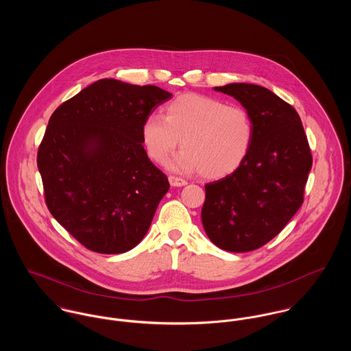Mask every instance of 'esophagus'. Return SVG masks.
<instances>
[{
    "label": "esophagus",
    "mask_w": 351,
    "mask_h": 351,
    "mask_svg": "<svg viewBox=\"0 0 351 351\" xmlns=\"http://www.w3.org/2000/svg\"><path fill=\"white\" fill-rule=\"evenodd\" d=\"M169 182H170L171 186H177V188L185 186V185L188 184L185 180H182V178H180V177H174V176H170V177H169Z\"/></svg>",
    "instance_id": "obj_1"
}]
</instances>
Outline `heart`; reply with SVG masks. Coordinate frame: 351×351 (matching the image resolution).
Segmentation results:
<instances>
[{"mask_svg": "<svg viewBox=\"0 0 351 351\" xmlns=\"http://www.w3.org/2000/svg\"><path fill=\"white\" fill-rule=\"evenodd\" d=\"M249 112L237 105L196 93L182 95L165 106V114H150L142 125L145 149L163 163L181 143L169 167L200 171L208 180L232 174L246 159L252 142Z\"/></svg>", "mask_w": 351, "mask_h": 351, "instance_id": "obj_1", "label": "heart"}]
</instances>
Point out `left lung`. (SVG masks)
Returning a JSON list of instances; mask_svg holds the SVG:
<instances>
[{"label":"left lung","mask_w":351,"mask_h":351,"mask_svg":"<svg viewBox=\"0 0 351 351\" xmlns=\"http://www.w3.org/2000/svg\"><path fill=\"white\" fill-rule=\"evenodd\" d=\"M213 90L242 104L254 134L239 169L205 185L202 226L221 250H256L299 210L312 155L299 113L271 90L252 84H228Z\"/></svg>","instance_id":"8db88e82"}]
</instances>
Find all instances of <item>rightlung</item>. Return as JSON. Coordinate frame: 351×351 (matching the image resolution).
<instances>
[{
    "instance_id": "right-lung-1",
    "label": "right lung",
    "mask_w": 351,
    "mask_h": 351,
    "mask_svg": "<svg viewBox=\"0 0 351 351\" xmlns=\"http://www.w3.org/2000/svg\"><path fill=\"white\" fill-rule=\"evenodd\" d=\"M171 97L104 78L52 113L38 152L46 204L86 249L121 254L147 234L170 185L147 156L142 125Z\"/></svg>"
}]
</instances>
